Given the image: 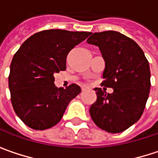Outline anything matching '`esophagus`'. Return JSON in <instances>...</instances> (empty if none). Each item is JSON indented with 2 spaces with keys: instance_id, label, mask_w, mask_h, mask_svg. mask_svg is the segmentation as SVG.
Here are the masks:
<instances>
[{
  "instance_id": "1",
  "label": "esophagus",
  "mask_w": 158,
  "mask_h": 158,
  "mask_svg": "<svg viewBox=\"0 0 158 158\" xmlns=\"http://www.w3.org/2000/svg\"><path fill=\"white\" fill-rule=\"evenodd\" d=\"M81 89H82V91H84L85 89H87V87H86V86H82V87H81Z\"/></svg>"
}]
</instances>
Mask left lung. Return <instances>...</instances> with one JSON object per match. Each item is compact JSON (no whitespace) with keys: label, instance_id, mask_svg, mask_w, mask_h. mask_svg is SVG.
Listing matches in <instances>:
<instances>
[{"label":"left lung","instance_id":"obj_1","mask_svg":"<svg viewBox=\"0 0 158 158\" xmlns=\"http://www.w3.org/2000/svg\"><path fill=\"white\" fill-rule=\"evenodd\" d=\"M89 44L100 48L105 61L102 85L95 88L97 101L89 113L94 123L112 134L125 131L142 116L150 90L149 63L141 48L131 38L116 31L92 34Z\"/></svg>","mask_w":158,"mask_h":158}]
</instances>
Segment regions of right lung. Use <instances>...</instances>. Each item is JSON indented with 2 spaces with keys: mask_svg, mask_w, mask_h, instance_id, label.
<instances>
[{
  "mask_svg": "<svg viewBox=\"0 0 158 158\" xmlns=\"http://www.w3.org/2000/svg\"><path fill=\"white\" fill-rule=\"evenodd\" d=\"M89 32L45 30L30 36L13 57L9 89L17 116L28 127L46 130L63 117L69 103L81 91L77 84L66 89L54 84V74L66 69L69 53Z\"/></svg>",
  "mask_w": 158,
  "mask_h": 158,
  "instance_id": "obj_1",
  "label": "right lung"
}]
</instances>
